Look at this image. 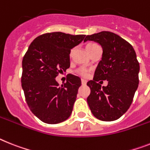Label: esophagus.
Segmentation results:
<instances>
[{"instance_id": "esophagus-1", "label": "esophagus", "mask_w": 150, "mask_h": 150, "mask_svg": "<svg viewBox=\"0 0 150 150\" xmlns=\"http://www.w3.org/2000/svg\"><path fill=\"white\" fill-rule=\"evenodd\" d=\"M81 84H82L83 85H85L87 84V81L85 80V79H81Z\"/></svg>"}]
</instances>
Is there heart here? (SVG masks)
<instances>
[{
    "label": "heart",
    "instance_id": "b5f03b06",
    "mask_svg": "<svg viewBox=\"0 0 150 150\" xmlns=\"http://www.w3.org/2000/svg\"><path fill=\"white\" fill-rule=\"evenodd\" d=\"M97 44L95 43H89L88 46H87V50H88L90 48L93 47V46H96ZM77 73L79 75H81L82 77H87L88 75V71L86 69H84V68H81V69H79L77 70Z\"/></svg>",
    "mask_w": 150,
    "mask_h": 150
}]
</instances>
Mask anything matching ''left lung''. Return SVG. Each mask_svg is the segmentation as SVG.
<instances>
[{
  "mask_svg": "<svg viewBox=\"0 0 150 150\" xmlns=\"http://www.w3.org/2000/svg\"><path fill=\"white\" fill-rule=\"evenodd\" d=\"M88 40L100 44L103 53L94 79L87 83L91 89L87 101L98 120H117L131 105L139 85V64L135 50L127 41L109 31L88 35L84 42ZM100 80H107L108 85L101 87Z\"/></svg>",
  "mask_w": 150,
  "mask_h": 150,
  "instance_id": "8db88e82",
  "label": "left lung"
}]
</instances>
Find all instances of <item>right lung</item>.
Masks as SVG:
<instances>
[{
    "label": "right lung",
    "instance_id": "obj_1",
    "mask_svg": "<svg viewBox=\"0 0 150 150\" xmlns=\"http://www.w3.org/2000/svg\"><path fill=\"white\" fill-rule=\"evenodd\" d=\"M85 35L48 33L36 37L22 62V88L30 110L44 123L56 124L67 120L81 86L80 78L69 74L59 86L56 77L70 66L69 54Z\"/></svg>",
    "mask_w": 150,
    "mask_h": 150
}]
</instances>
